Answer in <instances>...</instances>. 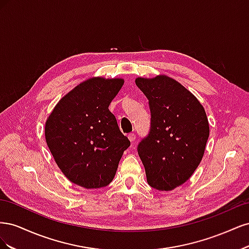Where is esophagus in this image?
I'll return each mask as SVG.
<instances>
[{
	"label": "esophagus",
	"instance_id": "34e87169",
	"mask_svg": "<svg viewBox=\"0 0 249 249\" xmlns=\"http://www.w3.org/2000/svg\"><path fill=\"white\" fill-rule=\"evenodd\" d=\"M127 138H129V140L131 142H134L135 140H136V135H135L134 133H130L129 135H127Z\"/></svg>",
	"mask_w": 249,
	"mask_h": 249
}]
</instances>
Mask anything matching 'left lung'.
<instances>
[{"label": "left lung", "instance_id": "8db88e82", "mask_svg": "<svg viewBox=\"0 0 249 249\" xmlns=\"http://www.w3.org/2000/svg\"><path fill=\"white\" fill-rule=\"evenodd\" d=\"M135 82L150 110L149 133L137 147L147 183L160 191L173 190L202 159L210 134L206 111L189 90L164 74Z\"/></svg>", "mask_w": 249, "mask_h": 249}]
</instances>
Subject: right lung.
Wrapping results in <instances>:
<instances>
[{
    "instance_id": "add662e5",
    "label": "right lung",
    "mask_w": 249,
    "mask_h": 249,
    "mask_svg": "<svg viewBox=\"0 0 249 249\" xmlns=\"http://www.w3.org/2000/svg\"><path fill=\"white\" fill-rule=\"evenodd\" d=\"M123 85V79H88L59 101L46 123L47 144L58 167L86 189L109 185L131 144L109 110Z\"/></svg>"
}]
</instances>
